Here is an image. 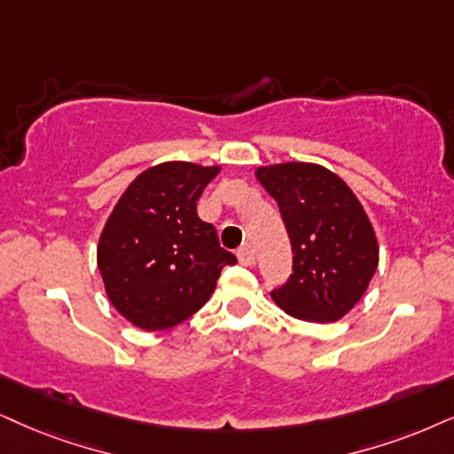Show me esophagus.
Segmentation results:
<instances>
[{"mask_svg": "<svg viewBox=\"0 0 454 454\" xmlns=\"http://www.w3.org/2000/svg\"><path fill=\"white\" fill-rule=\"evenodd\" d=\"M237 257H239V262L243 263V266H254V262H255L254 247H251V245H243V247H240V249H239Z\"/></svg>", "mask_w": 454, "mask_h": 454, "instance_id": "esophagus-1", "label": "esophagus"}]
</instances>
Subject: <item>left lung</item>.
Instances as JSON below:
<instances>
[{"label": "left lung", "mask_w": 454, "mask_h": 454, "mask_svg": "<svg viewBox=\"0 0 454 454\" xmlns=\"http://www.w3.org/2000/svg\"><path fill=\"white\" fill-rule=\"evenodd\" d=\"M257 180L278 203L294 249V274L272 300L289 317L335 323L364 295L380 245L366 211L340 176L317 163L257 168Z\"/></svg>", "instance_id": "left-lung-1"}]
</instances>
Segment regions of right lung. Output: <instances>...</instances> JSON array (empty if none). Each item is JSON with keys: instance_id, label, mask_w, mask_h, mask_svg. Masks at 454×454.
Here are the masks:
<instances>
[{"instance_id": "obj_1", "label": "right lung", "mask_w": 454, "mask_h": 454, "mask_svg": "<svg viewBox=\"0 0 454 454\" xmlns=\"http://www.w3.org/2000/svg\"><path fill=\"white\" fill-rule=\"evenodd\" d=\"M220 168L168 160L142 171L114 205L98 240V268L108 300L131 325L165 331L184 323L214 294L222 249L197 200Z\"/></svg>"}]
</instances>
